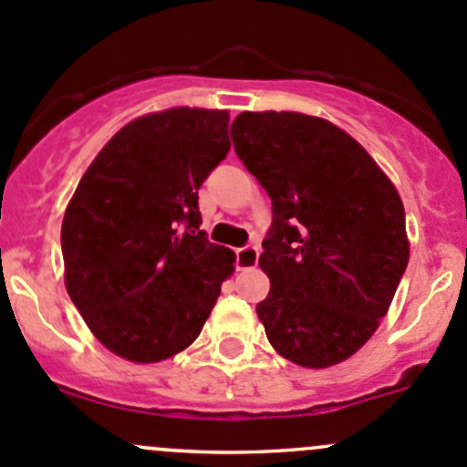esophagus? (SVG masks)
<instances>
[{"mask_svg":"<svg viewBox=\"0 0 467 467\" xmlns=\"http://www.w3.org/2000/svg\"><path fill=\"white\" fill-rule=\"evenodd\" d=\"M258 265V247L247 244L238 249V270H254Z\"/></svg>","mask_w":467,"mask_h":467,"instance_id":"34e87169","label":"esophagus"}]
</instances>
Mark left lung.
I'll return each mask as SVG.
<instances>
[{"instance_id": "obj_1", "label": "left lung", "mask_w": 467, "mask_h": 467, "mask_svg": "<svg viewBox=\"0 0 467 467\" xmlns=\"http://www.w3.org/2000/svg\"><path fill=\"white\" fill-rule=\"evenodd\" d=\"M235 154L272 200L256 316L272 348L322 370L357 354L389 313L409 263L404 204L340 127L295 110H244Z\"/></svg>"}]
</instances>
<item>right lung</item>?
I'll use <instances>...</instances> for the list:
<instances>
[{
  "mask_svg": "<svg viewBox=\"0 0 467 467\" xmlns=\"http://www.w3.org/2000/svg\"><path fill=\"white\" fill-rule=\"evenodd\" d=\"M229 147V110L174 106L124 124L83 172L63 215V279L115 357L165 361L209 320L235 254L200 232L197 191Z\"/></svg>",
  "mask_w": 467,
  "mask_h": 467,
  "instance_id": "right-lung-1",
  "label": "right lung"
}]
</instances>
